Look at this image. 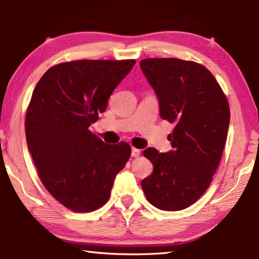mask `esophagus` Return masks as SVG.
<instances>
[{"label":"esophagus","instance_id":"1","mask_svg":"<svg viewBox=\"0 0 259 259\" xmlns=\"http://www.w3.org/2000/svg\"><path fill=\"white\" fill-rule=\"evenodd\" d=\"M131 155H133L134 157H138L140 155V150L133 147V150H131Z\"/></svg>","mask_w":259,"mask_h":259}]
</instances>
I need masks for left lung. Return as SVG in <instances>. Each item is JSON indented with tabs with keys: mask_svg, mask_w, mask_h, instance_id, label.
<instances>
[{
	"mask_svg": "<svg viewBox=\"0 0 259 259\" xmlns=\"http://www.w3.org/2000/svg\"><path fill=\"white\" fill-rule=\"evenodd\" d=\"M140 68L155 90L160 115L175 124L174 150L144 151L152 175L142 182L148 202L165 211L183 210L207 191L224 151L230 106L216 78L203 65L177 58H146Z\"/></svg>",
	"mask_w": 259,
	"mask_h": 259,
	"instance_id": "obj_1",
	"label": "left lung"
}]
</instances>
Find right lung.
Instances as JSON below:
<instances>
[{
	"label": "right lung",
	"mask_w": 259,
	"mask_h": 259,
	"mask_svg": "<svg viewBox=\"0 0 259 259\" xmlns=\"http://www.w3.org/2000/svg\"><path fill=\"white\" fill-rule=\"evenodd\" d=\"M135 64V59L60 63L43 74L33 91L25 119L28 151L47 191L74 212L103 207L131 155L129 144L109 145L89 126Z\"/></svg>",
	"instance_id": "obj_1"
}]
</instances>
